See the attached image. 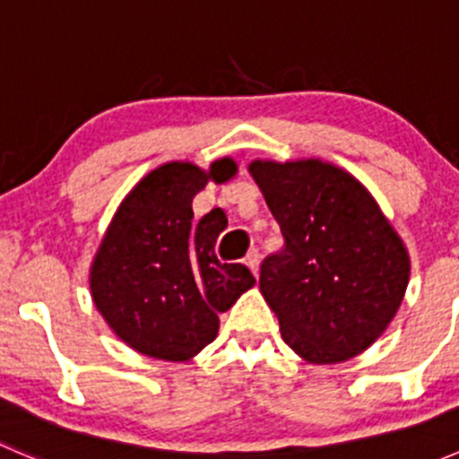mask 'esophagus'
I'll return each instance as SVG.
<instances>
[{
    "label": "esophagus",
    "instance_id": "1",
    "mask_svg": "<svg viewBox=\"0 0 459 459\" xmlns=\"http://www.w3.org/2000/svg\"><path fill=\"white\" fill-rule=\"evenodd\" d=\"M244 264H247V266L251 268L253 275L257 277V273H259V253L257 251H248V255L244 257Z\"/></svg>",
    "mask_w": 459,
    "mask_h": 459
}]
</instances>
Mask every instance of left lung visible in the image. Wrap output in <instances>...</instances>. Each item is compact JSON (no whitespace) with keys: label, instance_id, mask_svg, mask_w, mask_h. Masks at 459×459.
I'll return each mask as SVG.
<instances>
[{"label":"left lung","instance_id":"8db88e82","mask_svg":"<svg viewBox=\"0 0 459 459\" xmlns=\"http://www.w3.org/2000/svg\"><path fill=\"white\" fill-rule=\"evenodd\" d=\"M248 173L284 235L259 271L284 342L311 364L364 353L402 307L406 244L367 186L331 161L255 160Z\"/></svg>","mask_w":459,"mask_h":459}]
</instances>
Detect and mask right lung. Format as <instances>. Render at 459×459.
<instances>
[{
    "label": "right lung",
    "mask_w": 459,
    "mask_h": 459,
    "mask_svg": "<svg viewBox=\"0 0 459 459\" xmlns=\"http://www.w3.org/2000/svg\"><path fill=\"white\" fill-rule=\"evenodd\" d=\"M235 175L233 157L208 169L166 161L143 175L115 211L88 284L97 311L137 353L193 359L217 337V316L255 284L244 264H221L215 255L224 220L208 212L193 224L197 193Z\"/></svg>",
    "instance_id": "add662e5"
}]
</instances>
